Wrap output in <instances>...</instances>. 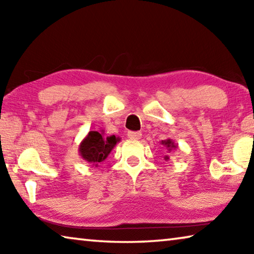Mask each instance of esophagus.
<instances>
[{"label": "esophagus", "instance_id": "34e87169", "mask_svg": "<svg viewBox=\"0 0 254 254\" xmlns=\"http://www.w3.org/2000/svg\"><path fill=\"white\" fill-rule=\"evenodd\" d=\"M127 136L132 140H139L142 136V133L141 132H135V131H128L127 132Z\"/></svg>", "mask_w": 254, "mask_h": 254}]
</instances>
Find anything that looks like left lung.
Here are the masks:
<instances>
[{
    "label": "left lung",
    "mask_w": 254,
    "mask_h": 254,
    "mask_svg": "<svg viewBox=\"0 0 254 254\" xmlns=\"http://www.w3.org/2000/svg\"><path fill=\"white\" fill-rule=\"evenodd\" d=\"M161 144H163V147H166L167 152H171L173 150H176L178 148V144H176L174 142V140H171V139L162 140ZM165 160H169V156H165Z\"/></svg>",
    "instance_id": "left-lung-1"
}]
</instances>
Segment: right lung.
I'll return each instance as SVG.
<instances>
[{
  "mask_svg": "<svg viewBox=\"0 0 254 254\" xmlns=\"http://www.w3.org/2000/svg\"><path fill=\"white\" fill-rule=\"evenodd\" d=\"M119 141L120 139L115 135L105 137L103 130L100 132L89 131L79 144V156L92 167H98L101 162L109 157Z\"/></svg>",
  "mask_w": 254,
  "mask_h": 254,
  "instance_id": "obj_1",
  "label": "right lung"
}]
</instances>
